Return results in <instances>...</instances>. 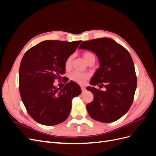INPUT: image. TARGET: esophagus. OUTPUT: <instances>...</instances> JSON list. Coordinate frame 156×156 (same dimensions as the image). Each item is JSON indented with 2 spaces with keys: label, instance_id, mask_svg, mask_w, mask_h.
<instances>
[{
  "label": "esophagus",
  "instance_id": "esophagus-1",
  "mask_svg": "<svg viewBox=\"0 0 156 156\" xmlns=\"http://www.w3.org/2000/svg\"><path fill=\"white\" fill-rule=\"evenodd\" d=\"M81 90H82V92H84V90H85V87L81 86Z\"/></svg>",
  "mask_w": 156,
  "mask_h": 156
}]
</instances>
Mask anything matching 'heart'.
<instances>
[{
  "label": "heart",
  "mask_w": 156,
  "mask_h": 156,
  "mask_svg": "<svg viewBox=\"0 0 156 156\" xmlns=\"http://www.w3.org/2000/svg\"><path fill=\"white\" fill-rule=\"evenodd\" d=\"M92 56H94V55H92L90 53H88V52L84 53L83 54V58L84 60H85L86 62L91 57H92ZM72 56H69L67 58L66 61V64H65L66 68H69L70 67L71 64H72ZM89 77H90L89 73L80 72H77V71L73 72L69 75V78L72 81L80 84H84V83L86 82V81L89 78Z\"/></svg>",
  "instance_id": "b5f03b06"
}]
</instances>
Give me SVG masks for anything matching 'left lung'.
<instances>
[{
    "label": "left lung",
    "mask_w": 156,
    "mask_h": 156,
    "mask_svg": "<svg viewBox=\"0 0 156 156\" xmlns=\"http://www.w3.org/2000/svg\"><path fill=\"white\" fill-rule=\"evenodd\" d=\"M79 49L96 55L100 68L90 84L106 88L103 91L94 87L87 88L94 95L93 101L87 105L89 115L105 123L119 120L129 109L136 88L135 66L129 53L108 37L83 41Z\"/></svg>",
    "instance_id": "8db88e82"
}]
</instances>
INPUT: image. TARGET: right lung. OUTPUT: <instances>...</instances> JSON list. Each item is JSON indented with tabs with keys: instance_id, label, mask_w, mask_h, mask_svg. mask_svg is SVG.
<instances>
[{
	"instance_id": "add662e5",
	"label": "right lung",
	"mask_w": 156,
	"mask_h": 156,
	"mask_svg": "<svg viewBox=\"0 0 156 156\" xmlns=\"http://www.w3.org/2000/svg\"><path fill=\"white\" fill-rule=\"evenodd\" d=\"M81 41L46 40L28 50L19 72L21 100L30 116L37 123L54 126L67 119L73 98L81 89L73 81L62 89L53 85L65 73L66 61Z\"/></svg>"
}]
</instances>
